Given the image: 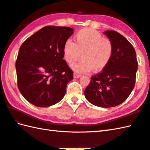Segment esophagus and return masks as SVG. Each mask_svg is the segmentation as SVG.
Listing matches in <instances>:
<instances>
[{"label": "esophagus", "mask_w": 150, "mask_h": 150, "mask_svg": "<svg viewBox=\"0 0 150 150\" xmlns=\"http://www.w3.org/2000/svg\"><path fill=\"white\" fill-rule=\"evenodd\" d=\"M81 75L79 74V73H74V74H73V77H74V78H79L81 77Z\"/></svg>", "instance_id": "34e87169"}]
</instances>
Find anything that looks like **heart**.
I'll use <instances>...</instances> for the list:
<instances>
[{
  "mask_svg": "<svg viewBox=\"0 0 150 150\" xmlns=\"http://www.w3.org/2000/svg\"><path fill=\"white\" fill-rule=\"evenodd\" d=\"M113 53L111 40L104 38L99 32L92 29H82L75 35L74 42L66 40L63 47L64 58L68 64L80 59L77 64L72 65L76 71L82 73L100 71L110 63Z\"/></svg>",
  "mask_w": 150,
  "mask_h": 150,
  "instance_id": "obj_1",
  "label": "heart"
}]
</instances>
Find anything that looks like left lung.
I'll return each instance as SVG.
<instances>
[{
    "label": "left lung",
    "instance_id": "1",
    "mask_svg": "<svg viewBox=\"0 0 150 150\" xmlns=\"http://www.w3.org/2000/svg\"><path fill=\"white\" fill-rule=\"evenodd\" d=\"M104 33L113 43L112 58L103 71L91 77L84 95L95 106L111 108L122 104L132 93L138 62L134 47L123 35L113 30Z\"/></svg>",
    "mask_w": 150,
    "mask_h": 150
}]
</instances>
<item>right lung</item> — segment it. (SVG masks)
I'll list each match as a JSON object with an SVG mask.
<instances>
[{"label": "right lung", "mask_w": 150, "mask_h": 150, "mask_svg": "<svg viewBox=\"0 0 150 150\" xmlns=\"http://www.w3.org/2000/svg\"><path fill=\"white\" fill-rule=\"evenodd\" d=\"M73 33L68 27L47 26L24 41L15 63L19 91L37 107L62 99L73 73L63 59V47Z\"/></svg>", "instance_id": "right-lung-1"}]
</instances>
